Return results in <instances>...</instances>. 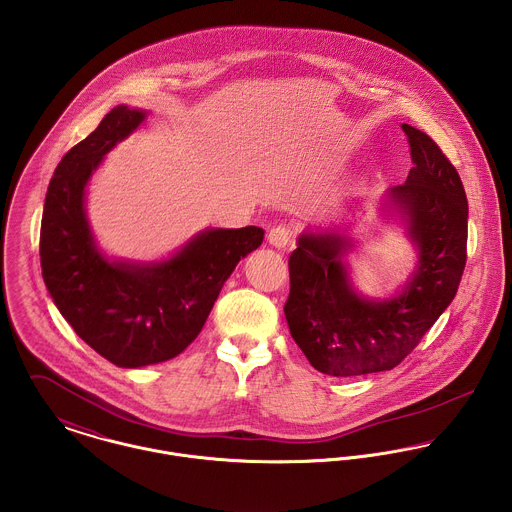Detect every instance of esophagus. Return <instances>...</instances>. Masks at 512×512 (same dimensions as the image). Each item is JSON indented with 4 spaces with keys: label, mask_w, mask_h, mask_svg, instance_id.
<instances>
[{
    "label": "esophagus",
    "mask_w": 512,
    "mask_h": 512,
    "mask_svg": "<svg viewBox=\"0 0 512 512\" xmlns=\"http://www.w3.org/2000/svg\"><path fill=\"white\" fill-rule=\"evenodd\" d=\"M267 241L269 245L277 247V249H286L290 243V229L284 226H277L267 233Z\"/></svg>",
    "instance_id": "34e87169"
}]
</instances>
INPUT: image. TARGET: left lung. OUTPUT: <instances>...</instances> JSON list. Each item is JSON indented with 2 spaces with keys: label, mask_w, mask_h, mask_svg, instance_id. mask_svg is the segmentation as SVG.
<instances>
[{
  "label": "left lung",
  "mask_w": 512,
  "mask_h": 512,
  "mask_svg": "<svg viewBox=\"0 0 512 512\" xmlns=\"http://www.w3.org/2000/svg\"><path fill=\"white\" fill-rule=\"evenodd\" d=\"M414 167L381 200L416 249V267L389 298L355 290L345 261L355 251L351 228H306L288 259L284 316L292 340L314 369L332 377L389 371L418 345L452 304L465 269L467 198L440 147L420 129L400 125Z\"/></svg>",
  "instance_id": "1"
}]
</instances>
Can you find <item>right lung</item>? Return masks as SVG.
Listing matches in <instances>:
<instances>
[{
  "label": "right lung",
  "mask_w": 512,
  "mask_h": 512,
  "mask_svg": "<svg viewBox=\"0 0 512 512\" xmlns=\"http://www.w3.org/2000/svg\"><path fill=\"white\" fill-rule=\"evenodd\" d=\"M149 112L115 106L58 163L45 198L41 269L49 294L94 351L139 369L182 353L204 328L237 263L263 243L255 226L198 231L169 259H110L86 216V188L104 157Z\"/></svg>",
  "instance_id": "right-lung-1"
}]
</instances>
